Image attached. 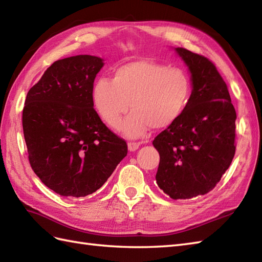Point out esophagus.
Masks as SVG:
<instances>
[{
	"label": "esophagus",
	"mask_w": 262,
	"mask_h": 262,
	"mask_svg": "<svg viewBox=\"0 0 262 262\" xmlns=\"http://www.w3.org/2000/svg\"><path fill=\"white\" fill-rule=\"evenodd\" d=\"M139 143H135V142H129L128 143V149L129 151H135L138 147H139Z\"/></svg>",
	"instance_id": "esophagus-1"
}]
</instances>
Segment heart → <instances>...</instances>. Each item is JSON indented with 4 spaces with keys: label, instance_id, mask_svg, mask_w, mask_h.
<instances>
[{
    "label": "heart",
    "instance_id": "b5f03b06",
    "mask_svg": "<svg viewBox=\"0 0 262 262\" xmlns=\"http://www.w3.org/2000/svg\"><path fill=\"white\" fill-rule=\"evenodd\" d=\"M192 93L191 80L180 68L139 59L121 64L113 79L98 78L91 89L96 113L112 128H118L129 103L134 111L123 126L127 137L143 136L173 125L184 114Z\"/></svg>",
    "mask_w": 262,
    "mask_h": 262
}]
</instances>
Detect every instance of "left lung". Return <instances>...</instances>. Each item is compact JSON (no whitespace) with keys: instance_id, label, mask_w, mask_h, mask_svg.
<instances>
[{"instance_id":"1","label":"left lung","mask_w":262,"mask_h":262,"mask_svg":"<svg viewBox=\"0 0 262 262\" xmlns=\"http://www.w3.org/2000/svg\"><path fill=\"white\" fill-rule=\"evenodd\" d=\"M191 72L192 94L184 114L153 141L160 153L156 182L173 200L214 188L235 153V109L226 81L208 58L176 48Z\"/></svg>"}]
</instances>
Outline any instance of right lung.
<instances>
[{"label":"right lung","mask_w":262,"mask_h":262,"mask_svg":"<svg viewBox=\"0 0 262 262\" xmlns=\"http://www.w3.org/2000/svg\"><path fill=\"white\" fill-rule=\"evenodd\" d=\"M101 58L58 60L29 90L22 114L29 162L46 186L81 198L100 188L127 155V144L102 123L91 100Z\"/></svg>","instance_id":"add662e5"}]
</instances>
